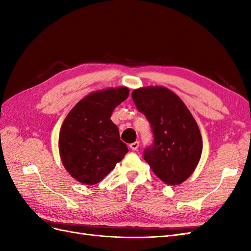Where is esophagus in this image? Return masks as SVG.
<instances>
[{"label": "esophagus", "instance_id": "obj_1", "mask_svg": "<svg viewBox=\"0 0 251 251\" xmlns=\"http://www.w3.org/2000/svg\"><path fill=\"white\" fill-rule=\"evenodd\" d=\"M130 148L133 150V151H136L138 148H139V141H135L133 143L130 144Z\"/></svg>", "mask_w": 251, "mask_h": 251}]
</instances>
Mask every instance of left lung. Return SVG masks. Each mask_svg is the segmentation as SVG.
Masks as SVG:
<instances>
[{
    "label": "left lung",
    "mask_w": 251,
    "mask_h": 251,
    "mask_svg": "<svg viewBox=\"0 0 251 251\" xmlns=\"http://www.w3.org/2000/svg\"><path fill=\"white\" fill-rule=\"evenodd\" d=\"M132 98L154 134L153 144L144 150V160L165 184H181L196 170L203 148L192 113L178 95L165 87L136 89Z\"/></svg>",
    "instance_id": "left-lung-1"
}]
</instances>
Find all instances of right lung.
<instances>
[{
	"instance_id": "1",
	"label": "right lung",
	"mask_w": 251,
	"mask_h": 251,
	"mask_svg": "<svg viewBox=\"0 0 251 251\" xmlns=\"http://www.w3.org/2000/svg\"><path fill=\"white\" fill-rule=\"evenodd\" d=\"M127 96L126 87L96 91L79 100L65 118L59 155L67 172L80 183H98L127 153L117 126L110 119Z\"/></svg>"
}]
</instances>
